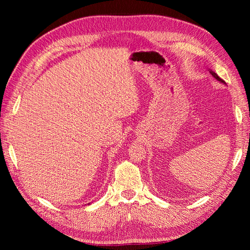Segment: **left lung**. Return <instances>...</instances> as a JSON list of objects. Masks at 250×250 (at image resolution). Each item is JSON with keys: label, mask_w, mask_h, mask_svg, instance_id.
I'll list each match as a JSON object with an SVG mask.
<instances>
[{"label": "left lung", "mask_w": 250, "mask_h": 250, "mask_svg": "<svg viewBox=\"0 0 250 250\" xmlns=\"http://www.w3.org/2000/svg\"><path fill=\"white\" fill-rule=\"evenodd\" d=\"M210 73H211V75H213V76H214V77L217 79V81H219V82H221V83H225V82L222 81V79H221V78H220L218 75H217L216 73H214V72H210Z\"/></svg>", "instance_id": "8db88e82"}]
</instances>
